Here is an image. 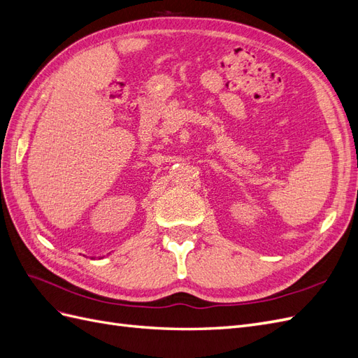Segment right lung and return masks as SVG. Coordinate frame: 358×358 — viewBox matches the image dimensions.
<instances>
[{
	"label": "right lung",
	"instance_id": "1",
	"mask_svg": "<svg viewBox=\"0 0 358 358\" xmlns=\"http://www.w3.org/2000/svg\"><path fill=\"white\" fill-rule=\"evenodd\" d=\"M94 258H95V257H94Z\"/></svg>",
	"mask_w": 358,
	"mask_h": 358
}]
</instances>
